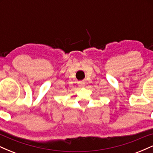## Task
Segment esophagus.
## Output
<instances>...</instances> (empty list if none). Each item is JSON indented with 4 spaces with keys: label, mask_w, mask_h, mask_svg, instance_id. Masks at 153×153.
Masks as SVG:
<instances>
[{
    "label": "esophagus",
    "mask_w": 153,
    "mask_h": 153,
    "mask_svg": "<svg viewBox=\"0 0 153 153\" xmlns=\"http://www.w3.org/2000/svg\"><path fill=\"white\" fill-rule=\"evenodd\" d=\"M78 85H80V87H84L85 86V82L84 81H79Z\"/></svg>",
    "instance_id": "1"
}]
</instances>
